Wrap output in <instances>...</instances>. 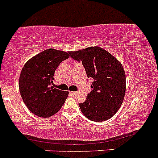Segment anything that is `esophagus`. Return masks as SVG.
<instances>
[{"instance_id":"esophagus-1","label":"esophagus","mask_w":158,"mask_h":158,"mask_svg":"<svg viewBox=\"0 0 158 158\" xmlns=\"http://www.w3.org/2000/svg\"><path fill=\"white\" fill-rule=\"evenodd\" d=\"M70 94L72 95V96H75V95L77 94V92H74V91H71Z\"/></svg>"}]
</instances>
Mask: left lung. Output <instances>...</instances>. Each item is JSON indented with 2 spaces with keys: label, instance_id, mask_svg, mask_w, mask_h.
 <instances>
[{
  "label": "left lung",
  "instance_id": "left-lung-1",
  "mask_svg": "<svg viewBox=\"0 0 158 158\" xmlns=\"http://www.w3.org/2000/svg\"><path fill=\"white\" fill-rule=\"evenodd\" d=\"M71 57L81 61L87 77L93 78L92 91L79 106L84 116L96 122L106 121L118 111L126 92V75L121 63L99 47L70 52Z\"/></svg>",
  "mask_w": 158,
  "mask_h": 158
}]
</instances>
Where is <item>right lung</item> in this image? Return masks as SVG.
<instances>
[{"label": "right lung", "instance_id": "1", "mask_svg": "<svg viewBox=\"0 0 158 158\" xmlns=\"http://www.w3.org/2000/svg\"><path fill=\"white\" fill-rule=\"evenodd\" d=\"M70 52L47 49L30 59L23 66L19 87L22 99L31 113L40 118L56 114L65 103L69 91L54 88V73Z\"/></svg>", "mask_w": 158, "mask_h": 158}]
</instances>
